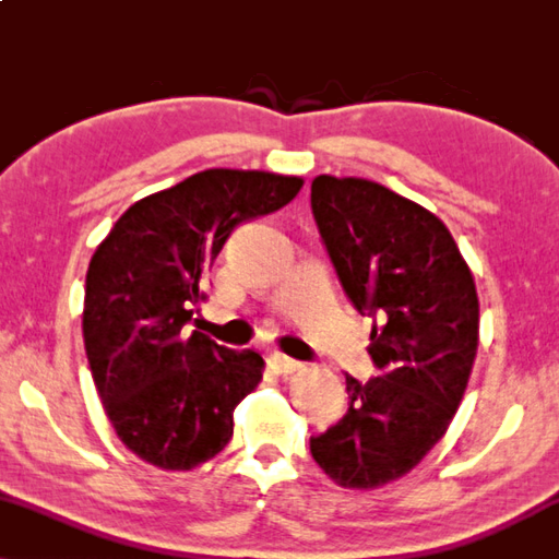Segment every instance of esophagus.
<instances>
[{
    "label": "esophagus",
    "instance_id": "1",
    "mask_svg": "<svg viewBox=\"0 0 559 559\" xmlns=\"http://www.w3.org/2000/svg\"><path fill=\"white\" fill-rule=\"evenodd\" d=\"M267 362H270V367H272L277 374H292V372H297L299 367H302V365L297 362V359L282 355V352H270Z\"/></svg>",
    "mask_w": 559,
    "mask_h": 559
}]
</instances>
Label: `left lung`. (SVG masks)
<instances>
[{
  "instance_id": "1",
  "label": "left lung",
  "mask_w": 559,
  "mask_h": 559,
  "mask_svg": "<svg viewBox=\"0 0 559 559\" xmlns=\"http://www.w3.org/2000/svg\"><path fill=\"white\" fill-rule=\"evenodd\" d=\"M312 214L349 302L374 320L380 377L347 374V415L309 450L332 483L374 489L448 432L477 355L475 280L440 217L369 179L314 177Z\"/></svg>"
}]
</instances>
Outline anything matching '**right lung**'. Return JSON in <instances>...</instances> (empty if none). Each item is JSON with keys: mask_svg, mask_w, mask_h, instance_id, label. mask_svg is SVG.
Wrapping results in <instances>:
<instances>
[{"mask_svg": "<svg viewBox=\"0 0 559 559\" xmlns=\"http://www.w3.org/2000/svg\"><path fill=\"white\" fill-rule=\"evenodd\" d=\"M302 185L257 169L197 171L134 202L92 254L84 349L111 427L140 460L185 472L227 448L264 359L187 334V322L231 229L285 207Z\"/></svg>", "mask_w": 559, "mask_h": 559, "instance_id": "obj_1", "label": "right lung"}]
</instances>
